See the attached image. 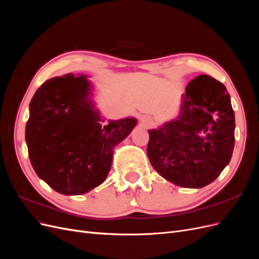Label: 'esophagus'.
Wrapping results in <instances>:
<instances>
[{"label": "esophagus", "instance_id": "esophagus-1", "mask_svg": "<svg viewBox=\"0 0 259 259\" xmlns=\"http://www.w3.org/2000/svg\"><path fill=\"white\" fill-rule=\"evenodd\" d=\"M140 122H142L144 125H146V126H148V125H150L152 123V120L150 116L143 115L142 117H140Z\"/></svg>", "mask_w": 259, "mask_h": 259}]
</instances>
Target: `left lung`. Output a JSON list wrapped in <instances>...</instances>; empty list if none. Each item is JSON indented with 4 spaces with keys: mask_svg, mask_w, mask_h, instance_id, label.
Listing matches in <instances>:
<instances>
[{
    "mask_svg": "<svg viewBox=\"0 0 259 259\" xmlns=\"http://www.w3.org/2000/svg\"><path fill=\"white\" fill-rule=\"evenodd\" d=\"M234 127L226 86L201 74L187 85L178 119L148 131V158L168 182L185 188L205 187L231 160Z\"/></svg>",
    "mask_w": 259,
    "mask_h": 259,
    "instance_id": "1",
    "label": "left lung"
}]
</instances>
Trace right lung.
Masks as SVG:
<instances>
[{"instance_id": "right-lung-1", "label": "right lung", "mask_w": 259, "mask_h": 259, "mask_svg": "<svg viewBox=\"0 0 259 259\" xmlns=\"http://www.w3.org/2000/svg\"><path fill=\"white\" fill-rule=\"evenodd\" d=\"M85 75L45 81L30 103L26 142L36 175L59 193L83 194L99 186L111 167L112 148L126 138L135 119L101 120L89 100Z\"/></svg>"}]
</instances>
